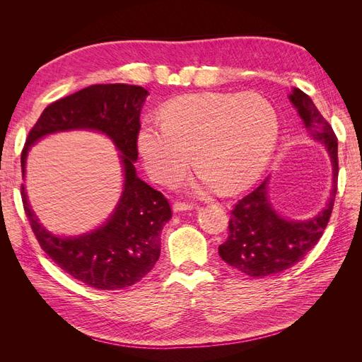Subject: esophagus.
I'll list each match as a JSON object with an SVG mask.
<instances>
[{"label": "esophagus", "mask_w": 362, "mask_h": 362, "mask_svg": "<svg viewBox=\"0 0 362 362\" xmlns=\"http://www.w3.org/2000/svg\"><path fill=\"white\" fill-rule=\"evenodd\" d=\"M193 204H185V202H175L172 210L175 213H181V211H189V210H193Z\"/></svg>", "instance_id": "esophagus-1"}]
</instances>
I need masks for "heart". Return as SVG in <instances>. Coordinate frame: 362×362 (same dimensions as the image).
<instances>
[{"instance_id":"heart-1","label":"heart","mask_w":362,"mask_h":362,"mask_svg":"<svg viewBox=\"0 0 362 362\" xmlns=\"http://www.w3.org/2000/svg\"><path fill=\"white\" fill-rule=\"evenodd\" d=\"M278 115L257 93H193L169 103L161 120L144 124L137 148L152 178L177 182L192 163L196 192H234L254 182L276 146Z\"/></svg>"}]
</instances>
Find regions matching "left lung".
<instances>
[{
  "instance_id": "left-lung-1",
  "label": "left lung",
  "mask_w": 362,
  "mask_h": 362,
  "mask_svg": "<svg viewBox=\"0 0 362 362\" xmlns=\"http://www.w3.org/2000/svg\"><path fill=\"white\" fill-rule=\"evenodd\" d=\"M288 100L303 120L310 137L322 141L331 157L332 190L323 210L306 221H290L273 208L269 199V178L235 204L229 218V235L218 246V255L226 264L252 278L287 270L308 254L329 222L337 194L338 144L332 127L300 89L294 87Z\"/></svg>"
}]
</instances>
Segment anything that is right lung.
<instances>
[{"label":"right lung","mask_w":362,"mask_h":362,"mask_svg":"<svg viewBox=\"0 0 362 362\" xmlns=\"http://www.w3.org/2000/svg\"><path fill=\"white\" fill-rule=\"evenodd\" d=\"M148 90L129 84H93L49 104L30 129L21 154L23 178L30 148L48 134L90 129L105 134L117 151L124 169V189L107 222L76 237H59L39 222L24 184L21 196L40 247L75 279L93 288L120 290L134 286L156 266L161 229L172 217L164 196L137 177L140 112Z\"/></svg>","instance_id":"add662e5"}]
</instances>
